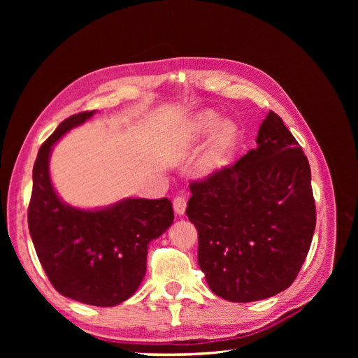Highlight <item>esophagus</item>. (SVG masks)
Segmentation results:
<instances>
[{
  "label": "esophagus",
  "mask_w": 358,
  "mask_h": 358,
  "mask_svg": "<svg viewBox=\"0 0 358 358\" xmlns=\"http://www.w3.org/2000/svg\"><path fill=\"white\" fill-rule=\"evenodd\" d=\"M173 209H175V212L178 215H183L185 213V209H187V199L183 196H178L173 199Z\"/></svg>",
  "instance_id": "34e87169"
}]
</instances>
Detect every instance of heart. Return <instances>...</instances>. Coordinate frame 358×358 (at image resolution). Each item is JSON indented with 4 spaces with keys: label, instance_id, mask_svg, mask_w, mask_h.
<instances>
[{
    "label": "heart",
    "instance_id": "obj_1",
    "mask_svg": "<svg viewBox=\"0 0 358 358\" xmlns=\"http://www.w3.org/2000/svg\"><path fill=\"white\" fill-rule=\"evenodd\" d=\"M188 129L191 137L196 140L215 133L197 164L200 175H213L229 164L239 142V129L236 124L231 121L222 122L221 115L215 110H201L191 117Z\"/></svg>",
    "mask_w": 358,
    "mask_h": 358
}]
</instances>
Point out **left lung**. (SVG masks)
I'll use <instances>...</instances> for the list:
<instances>
[{"mask_svg":"<svg viewBox=\"0 0 358 358\" xmlns=\"http://www.w3.org/2000/svg\"><path fill=\"white\" fill-rule=\"evenodd\" d=\"M189 189L199 266L216 296L248 303L294 282L317 212L309 161L275 112L259 127L255 149Z\"/></svg>","mask_w":358,"mask_h":358,"instance_id":"1","label":"left lung"}]
</instances>
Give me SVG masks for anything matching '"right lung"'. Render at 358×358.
Instances as JSON below:
<instances>
[{"label":"right lung","mask_w":358,"mask_h":358,"mask_svg":"<svg viewBox=\"0 0 358 358\" xmlns=\"http://www.w3.org/2000/svg\"><path fill=\"white\" fill-rule=\"evenodd\" d=\"M95 110L62 121L41 145L32 169L28 227L37 257L59 294L92 306H116L131 297L146 273L148 245L173 224L167 199H124L83 210L64 203L50 182L52 146Z\"/></svg>","instance_id":"add662e5"}]
</instances>
